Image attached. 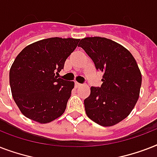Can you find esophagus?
I'll use <instances>...</instances> for the list:
<instances>
[{"label": "esophagus", "instance_id": "1", "mask_svg": "<svg viewBox=\"0 0 157 157\" xmlns=\"http://www.w3.org/2000/svg\"><path fill=\"white\" fill-rule=\"evenodd\" d=\"M82 86L81 83H78V82H75V86H76V88H79V87H81Z\"/></svg>", "mask_w": 157, "mask_h": 157}]
</instances>
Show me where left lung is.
I'll return each mask as SVG.
<instances>
[{
	"mask_svg": "<svg viewBox=\"0 0 157 157\" xmlns=\"http://www.w3.org/2000/svg\"><path fill=\"white\" fill-rule=\"evenodd\" d=\"M78 46L103 73L101 87L90 88L84 100L86 115L102 126H112L126 118L139 98L142 75L131 53L100 36L81 39Z\"/></svg>",
	"mask_w": 157,
	"mask_h": 157,
	"instance_id": "left-lung-1",
	"label": "left lung"
}]
</instances>
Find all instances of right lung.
<instances>
[{
	"mask_svg": "<svg viewBox=\"0 0 157 157\" xmlns=\"http://www.w3.org/2000/svg\"><path fill=\"white\" fill-rule=\"evenodd\" d=\"M80 39L51 37L26 46L10 70L15 103L26 117L45 124L63 114L74 81L58 78Z\"/></svg>",
	"mask_w": 157,
	"mask_h": 157,
	"instance_id": "right-lung-1",
	"label": "right lung"
}]
</instances>
